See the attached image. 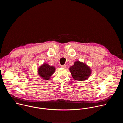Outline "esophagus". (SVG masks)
I'll return each mask as SVG.
<instances>
[{
  "mask_svg": "<svg viewBox=\"0 0 123 123\" xmlns=\"http://www.w3.org/2000/svg\"><path fill=\"white\" fill-rule=\"evenodd\" d=\"M61 67L65 68H66L67 67H66V65H61Z\"/></svg>",
  "mask_w": 123,
  "mask_h": 123,
  "instance_id": "esophagus-1",
  "label": "esophagus"
}]
</instances>
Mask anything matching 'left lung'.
Instances as JSON below:
<instances>
[{"label": "left lung", "instance_id": "8db88e82", "mask_svg": "<svg viewBox=\"0 0 123 123\" xmlns=\"http://www.w3.org/2000/svg\"><path fill=\"white\" fill-rule=\"evenodd\" d=\"M69 71L73 78L77 81H83L91 76V68L86 64L79 61H76L74 65L70 67Z\"/></svg>", "mask_w": 123, "mask_h": 123}]
</instances>
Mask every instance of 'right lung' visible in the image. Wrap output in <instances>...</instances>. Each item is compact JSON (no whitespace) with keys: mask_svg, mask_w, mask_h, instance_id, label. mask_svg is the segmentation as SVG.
I'll use <instances>...</instances> for the list:
<instances>
[{"mask_svg":"<svg viewBox=\"0 0 123 123\" xmlns=\"http://www.w3.org/2000/svg\"><path fill=\"white\" fill-rule=\"evenodd\" d=\"M37 69L38 74L39 76L44 80H47L50 79L55 71V68L54 66H50L47 63H44Z\"/></svg>","mask_w":123,"mask_h":123,"instance_id":"1","label":"right lung"}]
</instances>
